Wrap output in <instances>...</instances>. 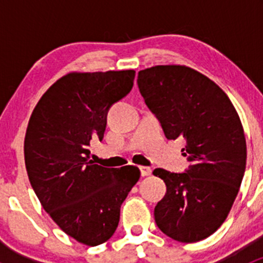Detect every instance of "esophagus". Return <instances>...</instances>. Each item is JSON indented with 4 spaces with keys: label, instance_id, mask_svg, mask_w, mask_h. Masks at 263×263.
<instances>
[{
    "label": "esophagus",
    "instance_id": "1",
    "mask_svg": "<svg viewBox=\"0 0 263 263\" xmlns=\"http://www.w3.org/2000/svg\"><path fill=\"white\" fill-rule=\"evenodd\" d=\"M140 171H141V176L142 177H146V176H150L151 174V168L150 166H140Z\"/></svg>",
    "mask_w": 263,
    "mask_h": 263
}]
</instances>
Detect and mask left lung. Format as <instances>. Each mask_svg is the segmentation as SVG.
<instances>
[{
  "instance_id": "8db88e82",
  "label": "left lung",
  "mask_w": 263,
  "mask_h": 263,
  "mask_svg": "<svg viewBox=\"0 0 263 263\" xmlns=\"http://www.w3.org/2000/svg\"><path fill=\"white\" fill-rule=\"evenodd\" d=\"M145 103L166 139L183 137L190 169L158 168L166 193L154 210L156 225L172 239L195 243L210 237L229 215L246 171L242 122L228 95L208 76L182 65H160L139 72Z\"/></svg>"
}]
</instances>
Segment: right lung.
<instances>
[{
  "mask_svg": "<svg viewBox=\"0 0 263 263\" xmlns=\"http://www.w3.org/2000/svg\"><path fill=\"white\" fill-rule=\"evenodd\" d=\"M135 71L70 72L47 90L29 119L24 156L42 206L67 235L85 246L115 234L119 209L140 179L135 165L104 168L90 160L102 141L109 108L131 91Z\"/></svg>",
  "mask_w": 263,
  "mask_h": 263,
  "instance_id": "obj_1",
  "label": "right lung"
}]
</instances>
